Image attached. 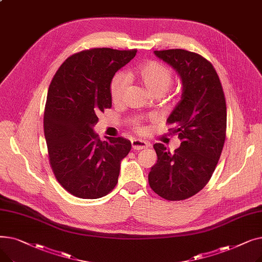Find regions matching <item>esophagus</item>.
Returning <instances> with one entry per match:
<instances>
[{"instance_id":"obj_1","label":"esophagus","mask_w":262,"mask_h":262,"mask_svg":"<svg viewBox=\"0 0 262 262\" xmlns=\"http://www.w3.org/2000/svg\"><path fill=\"white\" fill-rule=\"evenodd\" d=\"M132 146L134 149H143V148H147L149 146V143L144 140L134 139L132 140Z\"/></svg>"}]
</instances>
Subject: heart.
I'll use <instances>...</instances> for the list:
<instances>
[{
  "instance_id": "heart-1",
  "label": "heart",
  "mask_w": 262,
  "mask_h": 262,
  "mask_svg": "<svg viewBox=\"0 0 262 262\" xmlns=\"http://www.w3.org/2000/svg\"><path fill=\"white\" fill-rule=\"evenodd\" d=\"M129 77L136 78L153 95L160 96L166 92L173 81L172 70L156 60H146L137 66ZM127 88V78L122 73L116 74L110 81V96L114 103L121 102L123 94ZM140 119L133 120L134 127L140 130Z\"/></svg>"
}]
</instances>
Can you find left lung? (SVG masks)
<instances>
[{
    "label": "left lung",
    "mask_w": 262,
    "mask_h": 262,
    "mask_svg": "<svg viewBox=\"0 0 262 262\" xmlns=\"http://www.w3.org/2000/svg\"><path fill=\"white\" fill-rule=\"evenodd\" d=\"M183 81L182 100L167 120L181 139L173 153L155 143L157 162L149 187L160 198L183 201L195 195L212 176L226 137V102L215 69L202 55L182 49L154 51Z\"/></svg>",
    "instance_id": "1"
}]
</instances>
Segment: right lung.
Masks as SVG:
<instances>
[{
  "label": "right lung",
  "mask_w": 262,
  "mask_h": 262,
  "mask_svg": "<svg viewBox=\"0 0 262 262\" xmlns=\"http://www.w3.org/2000/svg\"><path fill=\"white\" fill-rule=\"evenodd\" d=\"M136 53L109 48L78 52L51 81L43 117L49 160L57 182L74 196L99 199L118 183L132 143L123 137L102 141L93 126L98 114L112 107V78Z\"/></svg>",
  "instance_id": "add662e5"
}]
</instances>
